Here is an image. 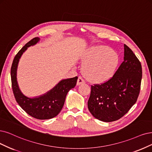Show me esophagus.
Here are the masks:
<instances>
[{
    "label": "esophagus",
    "mask_w": 152,
    "mask_h": 152,
    "mask_svg": "<svg viewBox=\"0 0 152 152\" xmlns=\"http://www.w3.org/2000/svg\"><path fill=\"white\" fill-rule=\"evenodd\" d=\"M85 83V80H83V78L81 76L78 77V79H77V86L82 85V84H84Z\"/></svg>",
    "instance_id": "34e87169"
}]
</instances>
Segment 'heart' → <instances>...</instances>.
<instances>
[{
	"instance_id": "b5f03b06",
	"label": "heart",
	"mask_w": 152,
	"mask_h": 152,
	"mask_svg": "<svg viewBox=\"0 0 152 152\" xmlns=\"http://www.w3.org/2000/svg\"><path fill=\"white\" fill-rule=\"evenodd\" d=\"M83 75L93 83H103L113 76L120 63L119 56L108 46L89 49L83 58Z\"/></svg>"
}]
</instances>
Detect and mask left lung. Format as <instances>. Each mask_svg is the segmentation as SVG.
I'll list each match as a JSON object with an SVG mask.
<instances>
[{
	"label": "left lung",
	"mask_w": 152,
	"mask_h": 152,
	"mask_svg": "<svg viewBox=\"0 0 152 152\" xmlns=\"http://www.w3.org/2000/svg\"><path fill=\"white\" fill-rule=\"evenodd\" d=\"M142 77V65L133 52L124 45V61L110 80L91 86L88 107L100 121L119 120L135 104Z\"/></svg>",
	"instance_id": "8db88e82"
}]
</instances>
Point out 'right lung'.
<instances>
[{
    "label": "right lung",
    "mask_w": 152,
    "mask_h": 152,
    "mask_svg": "<svg viewBox=\"0 0 152 152\" xmlns=\"http://www.w3.org/2000/svg\"><path fill=\"white\" fill-rule=\"evenodd\" d=\"M40 40L34 37L28 42L15 56L11 66L10 76L12 90L16 102L26 113L39 120H48L57 116L63 108L66 95L76 85L77 77L62 80L46 93L34 98L26 96L22 93L17 81V69L19 59L27 48Z\"/></svg>",
    "instance_id": "add662e5"
}]
</instances>
